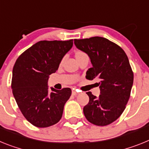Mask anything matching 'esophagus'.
<instances>
[{
  "mask_svg": "<svg viewBox=\"0 0 149 149\" xmlns=\"http://www.w3.org/2000/svg\"><path fill=\"white\" fill-rule=\"evenodd\" d=\"M78 91H75V90H73V91H72V94H73V95H74V96H76V95H77V94H78Z\"/></svg>",
  "mask_w": 149,
  "mask_h": 149,
  "instance_id": "esophagus-1",
  "label": "esophagus"
}]
</instances>
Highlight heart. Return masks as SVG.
<instances>
[{
	"mask_svg": "<svg viewBox=\"0 0 149 149\" xmlns=\"http://www.w3.org/2000/svg\"><path fill=\"white\" fill-rule=\"evenodd\" d=\"M84 55H85V53L82 52L78 51V52H76V54H75V58H76V59H78V58H79L80 57L84 56Z\"/></svg>",
	"mask_w": 149,
	"mask_h": 149,
	"instance_id": "obj_1",
	"label": "heart"
}]
</instances>
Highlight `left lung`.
<instances>
[{
  "label": "left lung",
  "instance_id": "1",
  "mask_svg": "<svg viewBox=\"0 0 149 149\" xmlns=\"http://www.w3.org/2000/svg\"><path fill=\"white\" fill-rule=\"evenodd\" d=\"M78 49L90 58L92 67L86 72L89 80L99 81L100 94H86L89 102L83 112L89 122L106 126L120 117L130 98L134 73L126 53L120 46L104 37L74 40Z\"/></svg>",
  "mask_w": 149,
  "mask_h": 149
}]
</instances>
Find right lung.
<instances>
[{"instance_id": "right-lung-1", "label": "right lung", "mask_w": 149, "mask_h": 149, "mask_svg": "<svg viewBox=\"0 0 149 149\" xmlns=\"http://www.w3.org/2000/svg\"><path fill=\"white\" fill-rule=\"evenodd\" d=\"M73 44V40L40 41L15 61L13 69V94L24 118L37 127L52 126L61 118L72 91L69 88L49 89L48 80L58 70Z\"/></svg>"}]
</instances>
